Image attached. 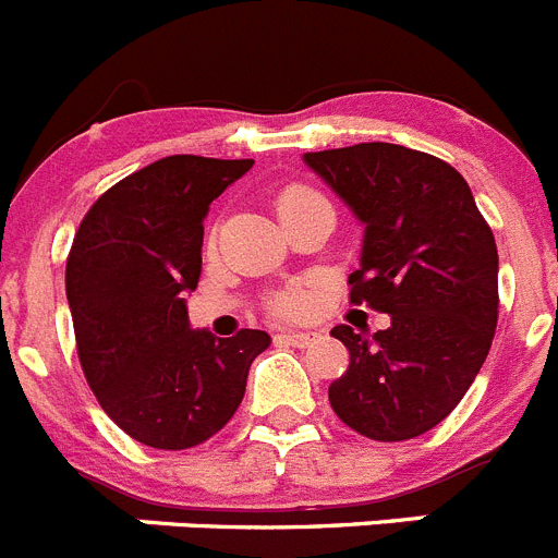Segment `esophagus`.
I'll list each match as a JSON object with an SVG mask.
<instances>
[{
    "label": "esophagus",
    "mask_w": 558,
    "mask_h": 558,
    "mask_svg": "<svg viewBox=\"0 0 558 558\" xmlns=\"http://www.w3.org/2000/svg\"><path fill=\"white\" fill-rule=\"evenodd\" d=\"M280 339L294 344V348H311L316 341V333H305V330H289V333H280Z\"/></svg>",
    "instance_id": "34e87169"
}]
</instances>
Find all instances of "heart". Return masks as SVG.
I'll use <instances>...</instances> for the list:
<instances>
[{"instance_id": "heart-1", "label": "heart", "mask_w": 558, "mask_h": 558, "mask_svg": "<svg viewBox=\"0 0 558 558\" xmlns=\"http://www.w3.org/2000/svg\"><path fill=\"white\" fill-rule=\"evenodd\" d=\"M314 199H323L316 192H311V189H305V185H289V189H283V192L278 194V203H275V208H278V217H283V214H289V210L300 208V205L305 203H314ZM311 305V294L308 291H286V294H280L278 303H275V311L278 314H289V316H298V314H305Z\"/></svg>"}]
</instances>
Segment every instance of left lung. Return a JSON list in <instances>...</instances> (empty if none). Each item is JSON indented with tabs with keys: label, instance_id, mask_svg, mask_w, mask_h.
Returning a JSON list of instances; mask_svg holds the SVG:
<instances>
[{
	"label": "left lung",
	"instance_id": "left-lung-1",
	"mask_svg": "<svg viewBox=\"0 0 558 558\" xmlns=\"http://www.w3.org/2000/svg\"><path fill=\"white\" fill-rule=\"evenodd\" d=\"M303 160L364 228L350 300L391 316L373 336L330 330L350 350L330 405L369 439H414L459 405L492 348L495 235L466 180L428 153L373 142Z\"/></svg>",
	"mask_w": 558,
	"mask_h": 558
}]
</instances>
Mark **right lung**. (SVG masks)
Returning a JSON list of instances; mask_svg holds the SVG:
<instances>
[{
    "instance_id": "1",
    "label": "right lung",
    "mask_w": 558,
    "mask_h": 558,
    "mask_svg": "<svg viewBox=\"0 0 558 558\" xmlns=\"http://www.w3.org/2000/svg\"><path fill=\"white\" fill-rule=\"evenodd\" d=\"M250 169V158H160L108 189L74 235L66 298L85 380L149 448L185 450L222 430L272 341L267 330H194L185 305L210 203Z\"/></svg>"
}]
</instances>
